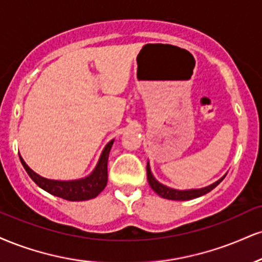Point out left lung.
Listing matches in <instances>:
<instances>
[{
    "label": "left lung",
    "instance_id": "obj_1",
    "mask_svg": "<svg viewBox=\"0 0 262 262\" xmlns=\"http://www.w3.org/2000/svg\"><path fill=\"white\" fill-rule=\"evenodd\" d=\"M146 173H147V181H149V184L150 187L152 188V190L155 191L160 195V196L165 198V199H169V200H191V199H195V198H199L201 195H205L207 194L209 191L212 190V189H215L217 185L220 184L223 181V177L220 179V181H217L216 183H213V184L209 185V187L206 188H203V189H191V190H176V189H171L168 187H166V185L161 184V183H159L156 181L155 178H154V176L151 174V171H150V166L149 163H147L146 166Z\"/></svg>",
    "mask_w": 262,
    "mask_h": 262
}]
</instances>
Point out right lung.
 Listing matches in <instances>:
<instances>
[{"instance_id": "add662e5", "label": "right lung", "mask_w": 262, "mask_h": 262, "mask_svg": "<svg viewBox=\"0 0 262 262\" xmlns=\"http://www.w3.org/2000/svg\"><path fill=\"white\" fill-rule=\"evenodd\" d=\"M113 140L106 145L105 150L102 151V155L100 157V161L97 163L96 168L91 173L89 177L79 179V181H51V179L42 178L41 176L36 174L31 171L27 163L20 159L21 165L25 168L30 178L36 183L37 185L47 193L55 195V196L62 198L69 201H83L94 199L103 190L107 184V161H108L110 150H111Z\"/></svg>"}]
</instances>
